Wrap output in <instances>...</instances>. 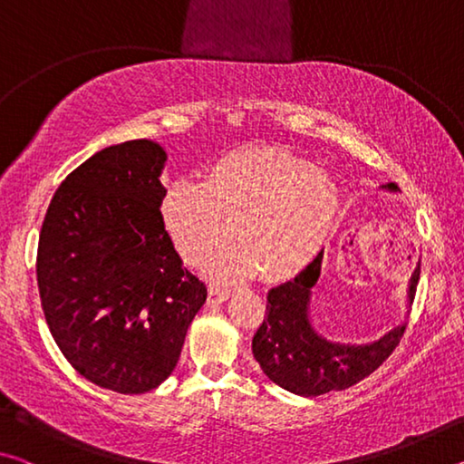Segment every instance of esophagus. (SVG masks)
Listing matches in <instances>:
<instances>
[{
  "label": "esophagus",
  "instance_id": "esophagus-1",
  "mask_svg": "<svg viewBox=\"0 0 464 464\" xmlns=\"http://www.w3.org/2000/svg\"><path fill=\"white\" fill-rule=\"evenodd\" d=\"M229 290L221 288V286H210L208 288V301L210 303H225L227 298H229Z\"/></svg>",
  "mask_w": 464,
  "mask_h": 464
}]
</instances>
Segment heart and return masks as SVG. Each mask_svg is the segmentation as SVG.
<instances>
[{
    "mask_svg": "<svg viewBox=\"0 0 464 464\" xmlns=\"http://www.w3.org/2000/svg\"><path fill=\"white\" fill-rule=\"evenodd\" d=\"M340 196L325 169L276 147L225 155L207 179L176 178L161 194L163 225L188 264H210L217 278H247L260 270L280 280L301 272L334 229Z\"/></svg>",
    "mask_w": 464,
    "mask_h": 464,
    "instance_id": "1",
    "label": "heart"
}]
</instances>
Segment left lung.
<instances>
[{"mask_svg":"<svg viewBox=\"0 0 464 464\" xmlns=\"http://www.w3.org/2000/svg\"><path fill=\"white\" fill-rule=\"evenodd\" d=\"M397 192L395 184L382 186ZM324 251L298 276L268 293V317L251 340V352L272 382L301 397H317L332 391H343L372 374L405 332L401 325L389 329L374 342L342 343L321 335L311 321L313 286L321 276ZM420 280V262L407 285V313L411 309Z\"/></svg>","mask_w":464,"mask_h":464,"instance_id":"8db88e82","label":"left lung"}]
</instances>
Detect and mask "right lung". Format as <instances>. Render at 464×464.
I'll return each instance as SVG.
<instances>
[{"instance_id":"right-lung-1","label":"right lung","mask_w":464,"mask_h":464,"mask_svg":"<svg viewBox=\"0 0 464 464\" xmlns=\"http://www.w3.org/2000/svg\"><path fill=\"white\" fill-rule=\"evenodd\" d=\"M166 161L149 139L93 153L54 192L38 239V293L54 342L83 379L124 395L174 372L207 301L163 225Z\"/></svg>"}]
</instances>
